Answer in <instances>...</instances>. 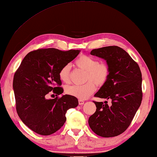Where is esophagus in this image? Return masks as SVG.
Wrapping results in <instances>:
<instances>
[{"label": "esophagus", "instance_id": "esophagus-1", "mask_svg": "<svg viewBox=\"0 0 157 157\" xmlns=\"http://www.w3.org/2000/svg\"><path fill=\"white\" fill-rule=\"evenodd\" d=\"M78 101H79V105L84 104V101H83V100H79Z\"/></svg>", "mask_w": 157, "mask_h": 157}]
</instances>
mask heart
Here are the masks:
<instances>
[{
    "instance_id": "b5f03b06",
    "label": "heart",
    "mask_w": 157,
    "mask_h": 157,
    "mask_svg": "<svg viewBox=\"0 0 157 157\" xmlns=\"http://www.w3.org/2000/svg\"><path fill=\"white\" fill-rule=\"evenodd\" d=\"M75 64L79 68L86 71V80L88 82L83 85L69 86L65 92L69 95L77 98L79 100H86L95 92V83L97 86H101L107 81L110 74V69L107 64L99 63L96 58L85 55L79 57L75 61ZM59 76L62 82H70V65H65L61 68Z\"/></svg>"
}]
</instances>
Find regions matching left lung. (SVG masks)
Masks as SVG:
<instances>
[{
    "label": "left lung",
    "mask_w": 157,
    "mask_h": 157,
    "mask_svg": "<svg viewBox=\"0 0 157 157\" xmlns=\"http://www.w3.org/2000/svg\"><path fill=\"white\" fill-rule=\"evenodd\" d=\"M90 54L104 59L110 69L107 81L95 96L110 100L112 104L94 101L97 108L89 118V126L98 136H116L130 126L140 105L143 93L140 67L118 46L93 49Z\"/></svg>",
    "instance_id": "1"
}]
</instances>
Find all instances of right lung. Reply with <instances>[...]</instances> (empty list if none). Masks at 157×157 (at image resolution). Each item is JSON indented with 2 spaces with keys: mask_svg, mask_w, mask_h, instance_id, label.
Returning a JSON list of instances; mask_svg holds the SVG:
<instances>
[{
  "mask_svg": "<svg viewBox=\"0 0 157 157\" xmlns=\"http://www.w3.org/2000/svg\"><path fill=\"white\" fill-rule=\"evenodd\" d=\"M79 53V50L62 52L55 48L33 51L25 57L14 74L17 114L35 132L44 136L55 133L66 121L67 110L78 106L77 98L71 95L54 99L45 96L52 91L57 95L63 92L62 87L56 86L61 85L59 72Z\"/></svg>",
  "mask_w": 157,
  "mask_h": 157,
  "instance_id": "1",
  "label": "right lung"
}]
</instances>
